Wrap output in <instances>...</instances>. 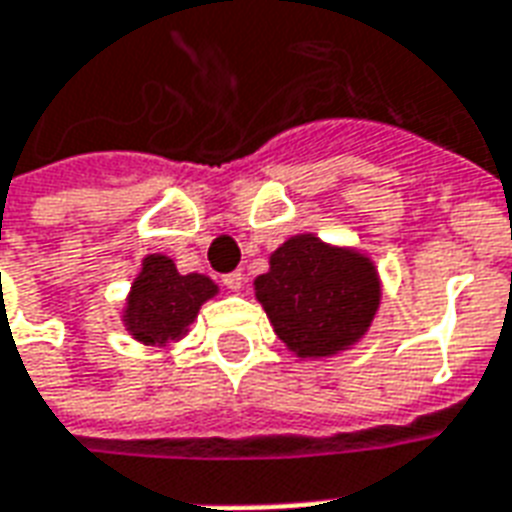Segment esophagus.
I'll use <instances>...</instances> for the list:
<instances>
[{
    "label": "esophagus",
    "mask_w": 512,
    "mask_h": 512,
    "mask_svg": "<svg viewBox=\"0 0 512 512\" xmlns=\"http://www.w3.org/2000/svg\"><path fill=\"white\" fill-rule=\"evenodd\" d=\"M222 285H225L227 290H233V293H238V290L244 287V276H241V271L225 274V276H222Z\"/></svg>",
    "instance_id": "esophagus-1"
}]
</instances>
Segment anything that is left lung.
<instances>
[{"mask_svg": "<svg viewBox=\"0 0 512 512\" xmlns=\"http://www.w3.org/2000/svg\"><path fill=\"white\" fill-rule=\"evenodd\" d=\"M255 298L301 361H325L363 342L382 301L374 260L355 246L295 233L268 257Z\"/></svg>", "mask_w": 512, "mask_h": 512, "instance_id": "1", "label": "left lung"}]
</instances>
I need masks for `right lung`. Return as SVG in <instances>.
Wrapping results in <instances>:
<instances>
[{"mask_svg": "<svg viewBox=\"0 0 512 512\" xmlns=\"http://www.w3.org/2000/svg\"><path fill=\"white\" fill-rule=\"evenodd\" d=\"M219 293V285L206 274H179L173 257L146 255L124 306L121 323L143 347H165L179 342L198 320L200 306Z\"/></svg>", "mask_w": 512, "mask_h": 512, "instance_id": "1", "label": "right lung"}]
</instances>
